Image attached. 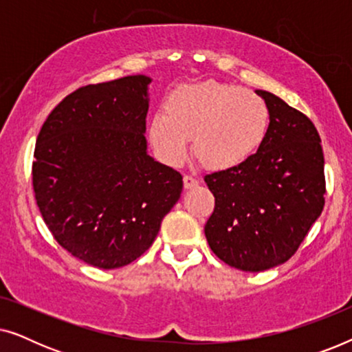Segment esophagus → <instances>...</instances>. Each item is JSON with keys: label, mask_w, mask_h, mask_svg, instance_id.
Wrapping results in <instances>:
<instances>
[{"label": "esophagus", "mask_w": 352, "mask_h": 352, "mask_svg": "<svg viewBox=\"0 0 352 352\" xmlns=\"http://www.w3.org/2000/svg\"><path fill=\"white\" fill-rule=\"evenodd\" d=\"M184 187L186 189H194V187H197L200 184V181L197 179V177H194V176H190V175H186L184 176Z\"/></svg>", "instance_id": "obj_1"}]
</instances>
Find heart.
Returning <instances> with one entry per match:
<instances>
[{
  "label": "heart",
  "mask_w": 352,
  "mask_h": 352,
  "mask_svg": "<svg viewBox=\"0 0 352 352\" xmlns=\"http://www.w3.org/2000/svg\"><path fill=\"white\" fill-rule=\"evenodd\" d=\"M269 109L261 96L239 86L205 81L182 86L166 100L165 113L148 124V139L162 160L179 165L194 141L197 160L208 170L242 165L261 147Z\"/></svg>",
  "instance_id": "b5f03b06"
}]
</instances>
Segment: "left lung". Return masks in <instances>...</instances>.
<instances>
[{
	"label": "left lung",
	"mask_w": 352,
	"mask_h": 352,
	"mask_svg": "<svg viewBox=\"0 0 352 352\" xmlns=\"http://www.w3.org/2000/svg\"><path fill=\"white\" fill-rule=\"evenodd\" d=\"M261 147L242 165L205 182L214 210L205 224L210 248L229 266L259 272L290 259L325 204L324 152L314 123L276 94Z\"/></svg>",
	"instance_id": "left-lung-1"
}]
</instances>
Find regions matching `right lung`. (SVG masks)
<instances>
[{"mask_svg": "<svg viewBox=\"0 0 352 352\" xmlns=\"http://www.w3.org/2000/svg\"><path fill=\"white\" fill-rule=\"evenodd\" d=\"M144 75L88 85L43 123L33 153L36 205L57 243L100 269L146 253L179 200L182 176L147 155Z\"/></svg>", "mask_w": 352, "mask_h": 352, "instance_id": "obj_1", "label": "right lung"}]
</instances>
